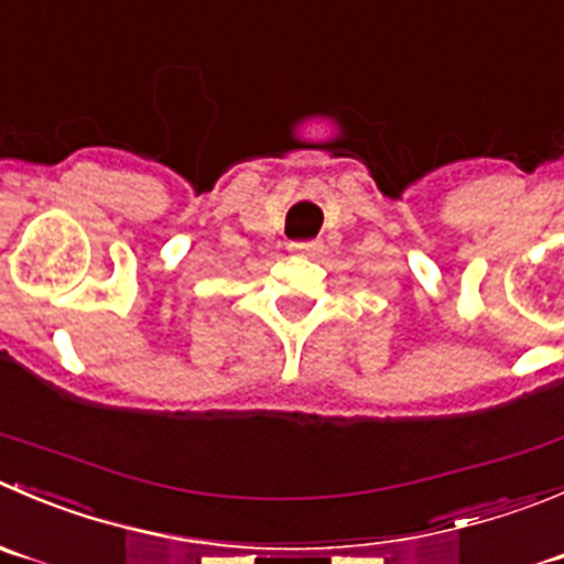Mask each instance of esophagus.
Instances as JSON below:
<instances>
[{"instance_id": "1", "label": "esophagus", "mask_w": 564, "mask_h": 564, "mask_svg": "<svg viewBox=\"0 0 564 564\" xmlns=\"http://www.w3.org/2000/svg\"><path fill=\"white\" fill-rule=\"evenodd\" d=\"M321 240H293L291 243V251H296V254H313V251H318Z\"/></svg>"}]
</instances>
